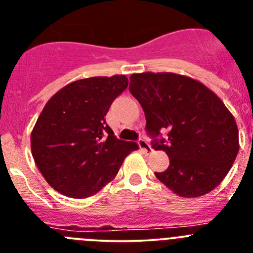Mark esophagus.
I'll list each match as a JSON object with an SVG mask.
<instances>
[{
  "instance_id": "obj_1",
  "label": "esophagus",
  "mask_w": 253,
  "mask_h": 253,
  "mask_svg": "<svg viewBox=\"0 0 253 253\" xmlns=\"http://www.w3.org/2000/svg\"><path fill=\"white\" fill-rule=\"evenodd\" d=\"M138 146L140 147V149H143V152H146V153H151L152 152V147L149 146V143L144 138H140L138 140Z\"/></svg>"
}]
</instances>
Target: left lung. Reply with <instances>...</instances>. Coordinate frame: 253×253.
<instances>
[{"instance_id": "left-lung-1", "label": "left lung", "mask_w": 253, "mask_h": 253, "mask_svg": "<svg viewBox=\"0 0 253 253\" xmlns=\"http://www.w3.org/2000/svg\"><path fill=\"white\" fill-rule=\"evenodd\" d=\"M129 91L142 105L152 147L169 158L156 177L182 198L215 189L240 149L236 120L222 100L193 78L167 72L131 75ZM161 130L169 131L166 140Z\"/></svg>"}]
</instances>
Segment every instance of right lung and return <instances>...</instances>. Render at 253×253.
<instances>
[{"label":"right lung","instance_id":"right-lung-1","mask_svg":"<svg viewBox=\"0 0 253 253\" xmlns=\"http://www.w3.org/2000/svg\"><path fill=\"white\" fill-rule=\"evenodd\" d=\"M128 87L125 76L91 77L58 91L44 106L31 133L38 169L58 193L93 195L116 176L137 143L114 135L105 115Z\"/></svg>","mask_w":253,"mask_h":253}]
</instances>
